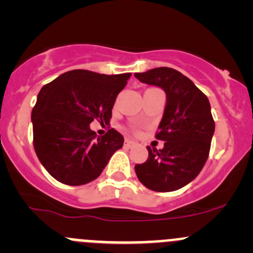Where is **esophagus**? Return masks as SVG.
Segmentation results:
<instances>
[{"label": "esophagus", "mask_w": 253, "mask_h": 253, "mask_svg": "<svg viewBox=\"0 0 253 253\" xmlns=\"http://www.w3.org/2000/svg\"><path fill=\"white\" fill-rule=\"evenodd\" d=\"M134 144H136V142L132 141V139H125V147L131 148V147H133Z\"/></svg>", "instance_id": "obj_1"}]
</instances>
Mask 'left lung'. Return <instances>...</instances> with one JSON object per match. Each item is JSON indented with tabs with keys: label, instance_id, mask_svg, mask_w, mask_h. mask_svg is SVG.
Masks as SVG:
<instances>
[{
	"label": "left lung",
	"instance_id": "obj_1",
	"mask_svg": "<svg viewBox=\"0 0 253 253\" xmlns=\"http://www.w3.org/2000/svg\"><path fill=\"white\" fill-rule=\"evenodd\" d=\"M134 77L167 94L155 136L165 142L164 148L147 147V162L134 167L137 177L152 191H176L195 180L208 159L215 128L211 104L191 79L174 68H153Z\"/></svg>",
	"mask_w": 253,
	"mask_h": 253
}]
</instances>
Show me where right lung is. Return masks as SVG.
Returning a JSON list of instances; mask_svg holds the SVG:
<instances>
[{"label":"right lung","instance_id":"add662e5","mask_svg":"<svg viewBox=\"0 0 253 253\" xmlns=\"http://www.w3.org/2000/svg\"><path fill=\"white\" fill-rule=\"evenodd\" d=\"M129 77L73 70L42 86L32 111L33 137L35 153L52 177L65 185H85L122 148L124 137L116 129L96 137L90 124L110 121L116 96Z\"/></svg>","mask_w":253,"mask_h":253}]
</instances>
